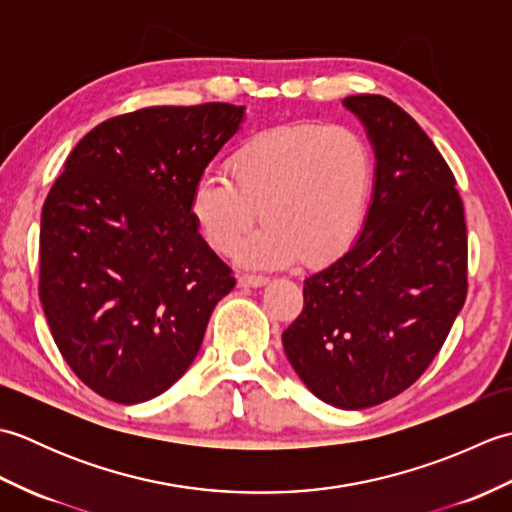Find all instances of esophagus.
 Returning <instances> with one entry per match:
<instances>
[{
    "instance_id": "esophagus-1",
    "label": "esophagus",
    "mask_w": 512,
    "mask_h": 512,
    "mask_svg": "<svg viewBox=\"0 0 512 512\" xmlns=\"http://www.w3.org/2000/svg\"><path fill=\"white\" fill-rule=\"evenodd\" d=\"M239 288H262L268 284V277L264 275H242L237 279Z\"/></svg>"
}]
</instances>
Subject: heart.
<instances>
[{
	"label": "heart",
	"instance_id": "obj_1",
	"mask_svg": "<svg viewBox=\"0 0 512 512\" xmlns=\"http://www.w3.org/2000/svg\"><path fill=\"white\" fill-rule=\"evenodd\" d=\"M224 171L195 180L189 213L217 253H233L262 213L264 226L237 248L255 268L321 266L363 231L374 187V154L347 127L284 125L248 138Z\"/></svg>",
	"mask_w": 512,
	"mask_h": 512
}]
</instances>
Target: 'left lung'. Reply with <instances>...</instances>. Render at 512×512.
<instances>
[{
    "label": "left lung",
    "instance_id": "1",
    "mask_svg": "<svg viewBox=\"0 0 512 512\" xmlns=\"http://www.w3.org/2000/svg\"><path fill=\"white\" fill-rule=\"evenodd\" d=\"M374 149V191L345 255L303 281L281 336L314 396L367 409L411 387L466 299V222L455 178L413 118L378 94L343 101Z\"/></svg>",
    "mask_w": 512,
    "mask_h": 512
}]
</instances>
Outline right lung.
<instances>
[{
    "label": "right lung",
    "mask_w": 512,
    "mask_h": 512,
    "mask_svg": "<svg viewBox=\"0 0 512 512\" xmlns=\"http://www.w3.org/2000/svg\"><path fill=\"white\" fill-rule=\"evenodd\" d=\"M244 107H145L85 134L43 204L39 297L65 363L96 394L136 405L198 356L235 277L189 198Z\"/></svg>",
    "instance_id": "right-lung-1"
}]
</instances>
